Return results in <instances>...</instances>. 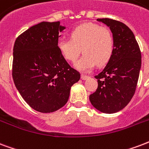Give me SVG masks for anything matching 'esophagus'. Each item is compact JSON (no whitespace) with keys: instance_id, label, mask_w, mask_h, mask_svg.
<instances>
[{"instance_id":"34e87169","label":"esophagus","mask_w":149,"mask_h":149,"mask_svg":"<svg viewBox=\"0 0 149 149\" xmlns=\"http://www.w3.org/2000/svg\"><path fill=\"white\" fill-rule=\"evenodd\" d=\"M81 79L82 80H86L87 79H89V76L88 75H85V74H81Z\"/></svg>"}]
</instances>
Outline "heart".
<instances>
[{"label":"heart","mask_w":149,"mask_h":149,"mask_svg":"<svg viewBox=\"0 0 149 149\" xmlns=\"http://www.w3.org/2000/svg\"><path fill=\"white\" fill-rule=\"evenodd\" d=\"M70 39L58 41V49L66 60L74 62L84 53L75 67L88 71L97 66L105 65L111 57L114 40L109 29L94 23H85L75 27L70 33Z\"/></svg>","instance_id":"heart-1"}]
</instances>
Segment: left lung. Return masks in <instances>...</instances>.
<instances>
[{
	"instance_id": "obj_1",
	"label": "left lung",
	"mask_w": 149,
	"mask_h": 149,
	"mask_svg": "<svg viewBox=\"0 0 149 149\" xmlns=\"http://www.w3.org/2000/svg\"><path fill=\"white\" fill-rule=\"evenodd\" d=\"M97 20L110 28L114 49L107 65L95 76L98 87L89 96V100L98 111L112 114L125 108L134 96L141 67V53L127 26L107 18Z\"/></svg>"
}]
</instances>
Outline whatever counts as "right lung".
<instances>
[{
	"label": "right lung",
	"instance_id": "right-lung-1",
	"mask_svg": "<svg viewBox=\"0 0 149 149\" xmlns=\"http://www.w3.org/2000/svg\"><path fill=\"white\" fill-rule=\"evenodd\" d=\"M60 22H41L18 37L13 48L12 78L23 100L39 112L50 113L67 104L80 74L58 49Z\"/></svg>",
	"mask_w": 149,
	"mask_h": 149
}]
</instances>
